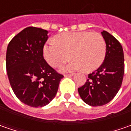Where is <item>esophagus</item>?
Masks as SVG:
<instances>
[{"label": "esophagus", "mask_w": 131, "mask_h": 131, "mask_svg": "<svg viewBox=\"0 0 131 131\" xmlns=\"http://www.w3.org/2000/svg\"><path fill=\"white\" fill-rule=\"evenodd\" d=\"M73 75H74L73 73H71V74H65L64 77H73Z\"/></svg>", "instance_id": "obj_1"}]
</instances>
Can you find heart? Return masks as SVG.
Segmentation results:
<instances>
[{
  "label": "heart",
  "instance_id": "1",
  "mask_svg": "<svg viewBox=\"0 0 131 131\" xmlns=\"http://www.w3.org/2000/svg\"><path fill=\"white\" fill-rule=\"evenodd\" d=\"M43 47V57L50 66H58L70 59L73 60L63 71H71L83 68L85 71L98 68L106 56V46L103 37L98 33L88 31L59 34Z\"/></svg>",
  "mask_w": 131,
  "mask_h": 131
}]
</instances>
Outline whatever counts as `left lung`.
<instances>
[{
    "instance_id": "8db88e82",
    "label": "left lung",
    "mask_w": 131,
    "mask_h": 131,
    "mask_svg": "<svg viewBox=\"0 0 131 131\" xmlns=\"http://www.w3.org/2000/svg\"><path fill=\"white\" fill-rule=\"evenodd\" d=\"M101 35L106 44L104 61L99 68L88 74V79L78 92L84 102L100 106L110 102L118 93L124 75V53L120 43L108 32Z\"/></svg>"
}]
</instances>
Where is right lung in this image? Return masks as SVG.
<instances>
[{
    "instance_id": "1",
    "label": "right lung",
    "mask_w": 131,
    "mask_h": 131,
    "mask_svg": "<svg viewBox=\"0 0 131 131\" xmlns=\"http://www.w3.org/2000/svg\"><path fill=\"white\" fill-rule=\"evenodd\" d=\"M48 31L28 27L16 35L6 51V71L17 98L31 107H42L56 95L63 76L48 65L43 56Z\"/></svg>"
}]
</instances>
